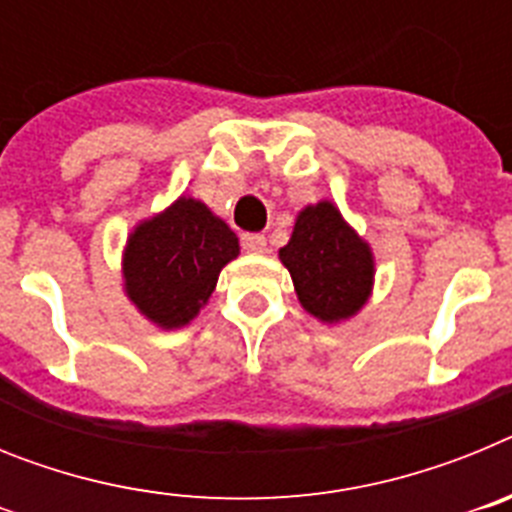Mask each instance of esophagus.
<instances>
[{"label":"esophagus","mask_w":512,"mask_h":512,"mask_svg":"<svg viewBox=\"0 0 512 512\" xmlns=\"http://www.w3.org/2000/svg\"><path fill=\"white\" fill-rule=\"evenodd\" d=\"M241 246L248 253H264L266 251V238L261 233H243Z\"/></svg>","instance_id":"obj_1"}]
</instances>
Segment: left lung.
<instances>
[{
	"instance_id": "obj_1",
	"label": "left lung",
	"mask_w": 512,
	"mask_h": 512,
	"mask_svg": "<svg viewBox=\"0 0 512 512\" xmlns=\"http://www.w3.org/2000/svg\"><path fill=\"white\" fill-rule=\"evenodd\" d=\"M279 259L292 274L300 305L328 325L354 318L372 295V248L328 200L297 215Z\"/></svg>"
}]
</instances>
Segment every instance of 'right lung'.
I'll list each match as a JSON object with an SVG mask.
<instances>
[{"label":"right lung","mask_w":512,"mask_h":512,"mask_svg":"<svg viewBox=\"0 0 512 512\" xmlns=\"http://www.w3.org/2000/svg\"><path fill=\"white\" fill-rule=\"evenodd\" d=\"M238 251V238L225 220L205 202L179 197L128 235L122 253L125 295L158 328H182L207 305L220 271Z\"/></svg>","instance_id":"right-lung-1"}]
</instances>
